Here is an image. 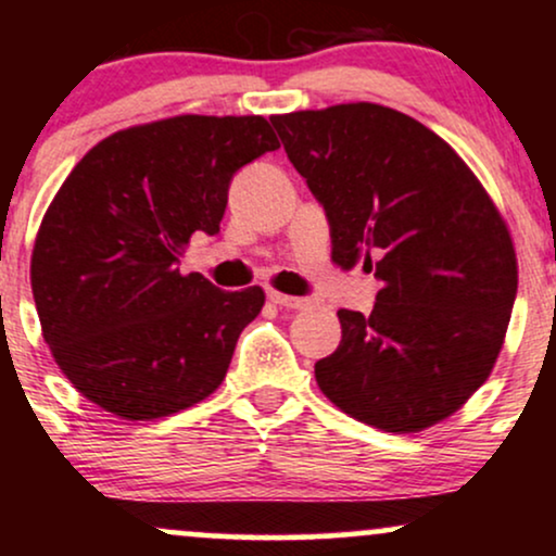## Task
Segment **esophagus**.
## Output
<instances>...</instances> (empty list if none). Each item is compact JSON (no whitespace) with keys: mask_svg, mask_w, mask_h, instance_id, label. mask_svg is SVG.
I'll use <instances>...</instances> for the list:
<instances>
[{"mask_svg":"<svg viewBox=\"0 0 556 556\" xmlns=\"http://www.w3.org/2000/svg\"><path fill=\"white\" fill-rule=\"evenodd\" d=\"M269 300L271 303L282 305V308H305V305H308V300L305 298L285 295V292H277V290H269Z\"/></svg>","mask_w":556,"mask_h":556,"instance_id":"esophagus-1","label":"esophagus"}]
</instances>
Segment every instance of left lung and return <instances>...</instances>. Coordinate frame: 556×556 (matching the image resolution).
<instances>
[{
	"instance_id": "left-lung-1",
	"label": "left lung",
	"mask_w": 556,
	"mask_h": 556,
	"mask_svg": "<svg viewBox=\"0 0 556 556\" xmlns=\"http://www.w3.org/2000/svg\"><path fill=\"white\" fill-rule=\"evenodd\" d=\"M287 159L327 212L331 261L376 271L374 311H337L316 381L348 416L413 433L489 379L518 292L513 238L446 140L381 104L274 114Z\"/></svg>"
}]
</instances>
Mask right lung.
<instances>
[{"mask_svg":"<svg viewBox=\"0 0 556 556\" xmlns=\"http://www.w3.org/2000/svg\"><path fill=\"white\" fill-rule=\"evenodd\" d=\"M274 149L258 114H180L117 130L75 164L38 227L30 287L43 340L83 397L154 420L225 381L264 290H219L177 264L190 235L219 232L235 172Z\"/></svg>","mask_w":556,"mask_h":556,"instance_id":"right-lung-1","label":"right lung"}]
</instances>
